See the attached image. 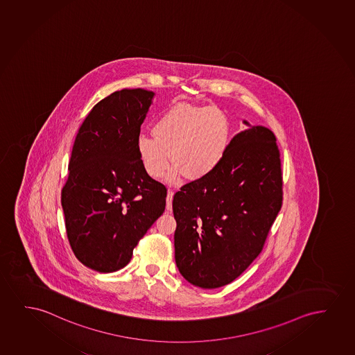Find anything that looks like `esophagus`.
Masks as SVG:
<instances>
[{"mask_svg":"<svg viewBox=\"0 0 355 355\" xmlns=\"http://www.w3.org/2000/svg\"><path fill=\"white\" fill-rule=\"evenodd\" d=\"M173 195H175V191L172 189L168 190V193H167V205H166V209H167V211L172 209V199H173Z\"/></svg>","mask_w":355,"mask_h":355,"instance_id":"esophagus-1","label":"esophagus"}]
</instances>
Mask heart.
<instances>
[{"mask_svg":"<svg viewBox=\"0 0 355 355\" xmlns=\"http://www.w3.org/2000/svg\"><path fill=\"white\" fill-rule=\"evenodd\" d=\"M153 133L139 135L136 146L144 170L155 180L166 175L171 160V177L205 178L218 167L230 144L228 119L214 107L175 104L157 117Z\"/></svg>","mask_w":355,"mask_h":355,"instance_id":"obj_1","label":"heart"}]
</instances>
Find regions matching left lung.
Instances as JSON below:
<instances>
[{"mask_svg": "<svg viewBox=\"0 0 355 355\" xmlns=\"http://www.w3.org/2000/svg\"><path fill=\"white\" fill-rule=\"evenodd\" d=\"M282 184L277 137L254 126L234 136L211 175L183 185L173 214L175 263L185 280L217 288L240 277L262 252Z\"/></svg>", "mask_w": 355, "mask_h": 355, "instance_id": "1", "label": "left lung"}]
</instances>
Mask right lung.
<instances>
[{
    "label": "right lung",
    "instance_id": "right-lung-1",
    "mask_svg": "<svg viewBox=\"0 0 355 355\" xmlns=\"http://www.w3.org/2000/svg\"><path fill=\"white\" fill-rule=\"evenodd\" d=\"M154 93L125 88L98 102L80 127L62 206L70 248L83 266L116 272L164 214L167 188L146 173L137 153Z\"/></svg>",
    "mask_w": 355,
    "mask_h": 355
}]
</instances>
